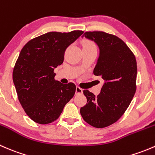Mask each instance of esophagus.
<instances>
[{"label": "esophagus", "instance_id": "obj_1", "mask_svg": "<svg viewBox=\"0 0 155 155\" xmlns=\"http://www.w3.org/2000/svg\"><path fill=\"white\" fill-rule=\"evenodd\" d=\"M82 89L79 86L76 87V94H82Z\"/></svg>", "mask_w": 155, "mask_h": 155}]
</instances>
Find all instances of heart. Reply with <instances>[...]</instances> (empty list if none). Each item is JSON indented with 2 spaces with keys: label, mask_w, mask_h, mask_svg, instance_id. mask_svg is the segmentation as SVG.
<instances>
[{
  "label": "heart",
  "mask_w": 155,
  "mask_h": 155,
  "mask_svg": "<svg viewBox=\"0 0 155 155\" xmlns=\"http://www.w3.org/2000/svg\"><path fill=\"white\" fill-rule=\"evenodd\" d=\"M82 47L84 48H89V47H96L94 43V42H92L90 40H84L83 43H82Z\"/></svg>",
  "instance_id": "obj_1"
}]
</instances>
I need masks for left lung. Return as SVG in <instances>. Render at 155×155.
<instances>
[{"mask_svg": "<svg viewBox=\"0 0 155 155\" xmlns=\"http://www.w3.org/2000/svg\"><path fill=\"white\" fill-rule=\"evenodd\" d=\"M83 37L94 40L100 56L94 74L104 80L100 94L84 90L87 104L80 109L85 122L104 128L116 122L125 112L137 90V66L133 51L119 37L104 31H87Z\"/></svg>", "mask_w": 155, "mask_h": 155, "instance_id": "left-lung-1", "label": "left lung"}]
</instances>
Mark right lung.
<instances>
[{"instance_id":"obj_1","label":"right lung","mask_w":155,"mask_h":155,"mask_svg":"<svg viewBox=\"0 0 155 155\" xmlns=\"http://www.w3.org/2000/svg\"><path fill=\"white\" fill-rule=\"evenodd\" d=\"M83 34L51 31L31 39L20 51L12 72L18 99L31 120L53 122L73 98L76 85L54 79V68L61 64L67 48Z\"/></svg>"}]
</instances>
